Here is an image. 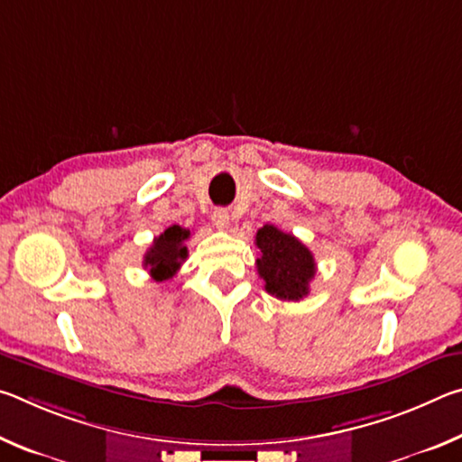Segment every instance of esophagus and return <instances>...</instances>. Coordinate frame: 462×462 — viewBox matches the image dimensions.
<instances>
[{"instance_id": "34e87169", "label": "esophagus", "mask_w": 462, "mask_h": 462, "mask_svg": "<svg viewBox=\"0 0 462 462\" xmlns=\"http://www.w3.org/2000/svg\"><path fill=\"white\" fill-rule=\"evenodd\" d=\"M212 222H214L217 230H226L230 226V214L226 212L224 208H217V209H214V214H212Z\"/></svg>"}]
</instances>
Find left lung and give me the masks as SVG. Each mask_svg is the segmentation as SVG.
<instances>
[{
    "label": "left lung",
    "mask_w": 462,
    "mask_h": 462,
    "mask_svg": "<svg viewBox=\"0 0 462 462\" xmlns=\"http://www.w3.org/2000/svg\"><path fill=\"white\" fill-rule=\"evenodd\" d=\"M256 248L261 256L256 259V269L264 281L267 293L283 301H300L310 293V283L316 275V261L311 250L275 226L264 224L256 232Z\"/></svg>",
    "instance_id": "1"
}]
</instances>
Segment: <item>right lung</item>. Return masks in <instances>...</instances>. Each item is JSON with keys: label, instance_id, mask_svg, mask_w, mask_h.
<instances>
[{"label": "right lung", "instance_id": "1", "mask_svg": "<svg viewBox=\"0 0 462 462\" xmlns=\"http://www.w3.org/2000/svg\"><path fill=\"white\" fill-rule=\"evenodd\" d=\"M189 230L181 226H169V228L156 236L151 248L144 254V267L151 273V277L156 283L173 279L175 273L181 267V263L187 259L185 240L189 238Z\"/></svg>", "mask_w": 462, "mask_h": 462}]
</instances>
